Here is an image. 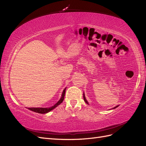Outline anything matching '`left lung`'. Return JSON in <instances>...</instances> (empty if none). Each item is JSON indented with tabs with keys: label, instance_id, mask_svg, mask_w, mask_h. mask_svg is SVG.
Segmentation results:
<instances>
[{
	"label": "left lung",
	"instance_id": "8db88e82",
	"mask_svg": "<svg viewBox=\"0 0 146 146\" xmlns=\"http://www.w3.org/2000/svg\"><path fill=\"white\" fill-rule=\"evenodd\" d=\"M83 99H84V100H85V102L88 104V102H87V100H86V99H85V95H84V94H83ZM117 107H118V106H116V107H114V108H113V109H114V108H117Z\"/></svg>",
	"mask_w": 146,
	"mask_h": 146
}]
</instances>
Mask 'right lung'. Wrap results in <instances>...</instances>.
Instances as JSON below:
<instances>
[{
	"label": "right lung",
	"mask_w": 146,
	"mask_h": 146,
	"mask_svg": "<svg viewBox=\"0 0 146 146\" xmlns=\"http://www.w3.org/2000/svg\"><path fill=\"white\" fill-rule=\"evenodd\" d=\"M65 92H66V88L63 90L61 99L59 100L58 102H57L56 104H55L54 106H52V107H49V108H29L28 109H29L30 110H32V111H33L38 113H41V114H44V113H47L48 112H49L51 111V110H52L53 109H54L55 107H56L57 106L59 105L61 103L63 102V101L64 98Z\"/></svg>",
	"instance_id": "right-lung-1"
}]
</instances>
